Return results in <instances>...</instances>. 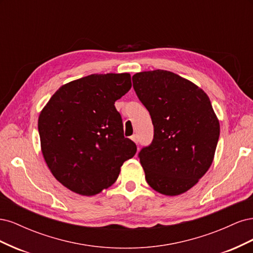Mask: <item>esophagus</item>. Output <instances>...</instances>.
<instances>
[{
    "mask_svg": "<svg viewBox=\"0 0 253 253\" xmlns=\"http://www.w3.org/2000/svg\"><path fill=\"white\" fill-rule=\"evenodd\" d=\"M131 139L137 144V143H138V138H137V136L136 135H133L132 137H131Z\"/></svg>",
    "mask_w": 253,
    "mask_h": 253,
    "instance_id": "obj_1",
    "label": "esophagus"
}]
</instances>
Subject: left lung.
Returning a JSON list of instances; mask_svg holds the SVG:
<instances>
[{
  "label": "left lung",
  "mask_w": 253,
  "mask_h": 253,
  "mask_svg": "<svg viewBox=\"0 0 253 253\" xmlns=\"http://www.w3.org/2000/svg\"><path fill=\"white\" fill-rule=\"evenodd\" d=\"M133 87L154 126L152 143L139 153L145 180L164 195L187 192L209 170L219 137L208 95L164 70L136 73Z\"/></svg>",
  "instance_id": "1"
}]
</instances>
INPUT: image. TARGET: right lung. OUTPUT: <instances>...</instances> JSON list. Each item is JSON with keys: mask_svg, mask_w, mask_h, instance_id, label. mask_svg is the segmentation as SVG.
Instances as JSON below:
<instances>
[{"mask_svg": "<svg viewBox=\"0 0 253 253\" xmlns=\"http://www.w3.org/2000/svg\"><path fill=\"white\" fill-rule=\"evenodd\" d=\"M132 86L131 75L93 74L63 84L39 115L41 151L55 178L73 192L91 196L117 180L136 153L124 135L115 101Z\"/></svg>", "mask_w": 253, "mask_h": 253, "instance_id": "right-lung-1", "label": "right lung"}]
</instances>
